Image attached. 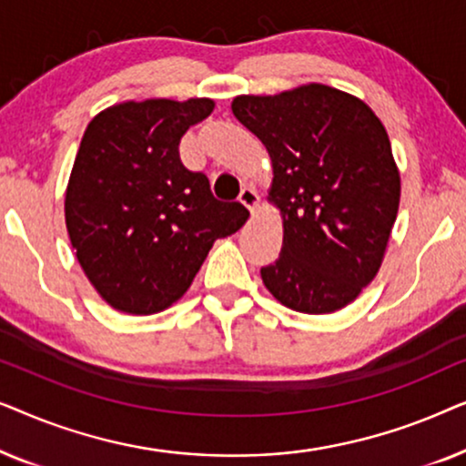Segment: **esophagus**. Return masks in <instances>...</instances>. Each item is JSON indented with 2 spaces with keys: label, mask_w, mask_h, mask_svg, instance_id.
Masks as SVG:
<instances>
[{
  "label": "esophagus",
  "mask_w": 466,
  "mask_h": 466,
  "mask_svg": "<svg viewBox=\"0 0 466 466\" xmlns=\"http://www.w3.org/2000/svg\"><path fill=\"white\" fill-rule=\"evenodd\" d=\"M239 201L244 203V206L250 209L252 214H257V209H258V193L254 188H250V187H246V188H241V193H239Z\"/></svg>",
  "instance_id": "34e87169"
}]
</instances>
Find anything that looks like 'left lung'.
Segmentation results:
<instances>
[{
  "label": "left lung",
  "instance_id": "obj_1",
  "mask_svg": "<svg viewBox=\"0 0 466 466\" xmlns=\"http://www.w3.org/2000/svg\"><path fill=\"white\" fill-rule=\"evenodd\" d=\"M231 110L269 152L267 201L282 216V252L260 269L286 308L333 314L378 276L400 201L388 131L356 95L309 82L239 95Z\"/></svg>",
  "mask_w": 466,
  "mask_h": 466
}]
</instances>
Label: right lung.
<instances>
[{
	"label": "right lung",
	"mask_w": 466,
	"mask_h": 466,
	"mask_svg": "<svg viewBox=\"0 0 466 466\" xmlns=\"http://www.w3.org/2000/svg\"><path fill=\"white\" fill-rule=\"evenodd\" d=\"M209 97L123 101L88 123L66 188L76 258L116 311L150 316L190 289L214 241L248 220L180 161V139L214 112Z\"/></svg>",
	"instance_id": "right-lung-1"
}]
</instances>
